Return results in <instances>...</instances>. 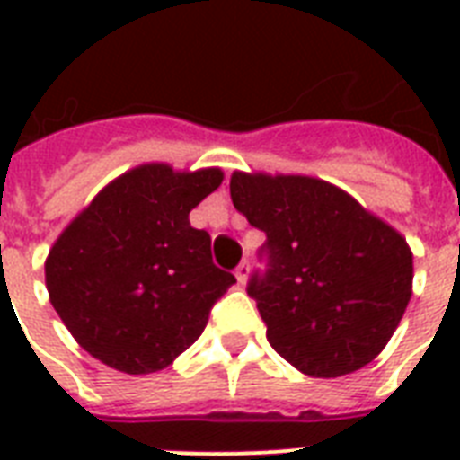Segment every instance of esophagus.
Segmentation results:
<instances>
[{
	"label": "esophagus",
	"instance_id": "34e87169",
	"mask_svg": "<svg viewBox=\"0 0 460 460\" xmlns=\"http://www.w3.org/2000/svg\"><path fill=\"white\" fill-rule=\"evenodd\" d=\"M248 277H251V267H248V262H241V265L236 267V279H238V284L243 287L245 281H248Z\"/></svg>",
	"mask_w": 460,
	"mask_h": 460
}]
</instances>
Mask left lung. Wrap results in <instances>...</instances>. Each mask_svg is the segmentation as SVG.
<instances>
[{
    "label": "left lung",
    "mask_w": 460,
    "mask_h": 460,
    "mask_svg": "<svg viewBox=\"0 0 460 460\" xmlns=\"http://www.w3.org/2000/svg\"><path fill=\"white\" fill-rule=\"evenodd\" d=\"M231 200L267 234L252 277L267 341L310 377H341L385 350L413 296V251L343 188L305 173L234 172Z\"/></svg>",
    "instance_id": "obj_1"
}]
</instances>
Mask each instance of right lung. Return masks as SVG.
<instances>
[{
  "label": "right lung",
  "mask_w": 460,
  "mask_h": 460,
  "mask_svg": "<svg viewBox=\"0 0 460 460\" xmlns=\"http://www.w3.org/2000/svg\"><path fill=\"white\" fill-rule=\"evenodd\" d=\"M222 181L219 166L146 162L66 224L45 260V284L83 350L126 375H150L198 341L209 307L236 284L212 265L208 231L188 219Z\"/></svg>",
  "instance_id": "right-lung-1"
}]
</instances>
